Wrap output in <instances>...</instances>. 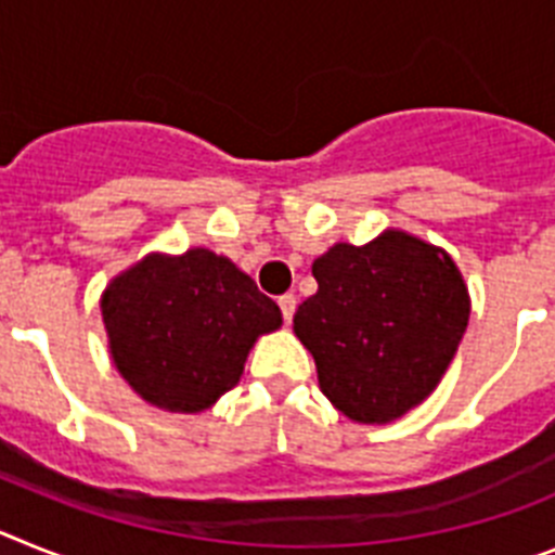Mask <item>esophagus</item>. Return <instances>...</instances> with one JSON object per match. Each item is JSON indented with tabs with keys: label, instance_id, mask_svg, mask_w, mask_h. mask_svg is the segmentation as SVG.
<instances>
[{
	"label": "esophagus",
	"instance_id": "1",
	"mask_svg": "<svg viewBox=\"0 0 555 555\" xmlns=\"http://www.w3.org/2000/svg\"><path fill=\"white\" fill-rule=\"evenodd\" d=\"M296 296L293 293H284L282 298H279V307H282V315H284V324H291L293 321V312H296Z\"/></svg>",
	"mask_w": 555,
	"mask_h": 555
}]
</instances>
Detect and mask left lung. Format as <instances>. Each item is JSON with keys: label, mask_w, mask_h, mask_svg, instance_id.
<instances>
[{"label": "left lung", "mask_w": 555, "mask_h": 555, "mask_svg": "<svg viewBox=\"0 0 555 555\" xmlns=\"http://www.w3.org/2000/svg\"><path fill=\"white\" fill-rule=\"evenodd\" d=\"M318 291L293 315L324 397L358 424H391L438 388L469 321V287L444 248L385 229L312 262Z\"/></svg>", "instance_id": "left-lung-1"}]
</instances>
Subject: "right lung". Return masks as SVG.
Returning <instances> with one entry per match:
<instances>
[{"mask_svg": "<svg viewBox=\"0 0 555 555\" xmlns=\"http://www.w3.org/2000/svg\"><path fill=\"white\" fill-rule=\"evenodd\" d=\"M100 312L122 379L167 413L209 411L259 337L282 326L276 301L209 248L153 250L111 279Z\"/></svg>", "mask_w": 555, "mask_h": 555, "instance_id": "1", "label": "right lung"}]
</instances>
